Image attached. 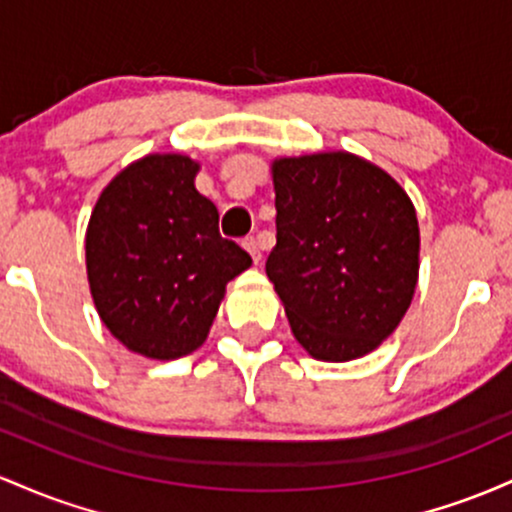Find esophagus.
<instances>
[{"label": "esophagus", "mask_w": 512, "mask_h": 512, "mask_svg": "<svg viewBox=\"0 0 512 512\" xmlns=\"http://www.w3.org/2000/svg\"><path fill=\"white\" fill-rule=\"evenodd\" d=\"M244 249H246V251H249V254H251V258H254V263H258V261H261V246H258V241H256L254 237L244 239Z\"/></svg>", "instance_id": "obj_1"}]
</instances>
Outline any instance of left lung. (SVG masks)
<instances>
[{"label":"left lung","mask_w":512,"mask_h":512,"mask_svg":"<svg viewBox=\"0 0 512 512\" xmlns=\"http://www.w3.org/2000/svg\"><path fill=\"white\" fill-rule=\"evenodd\" d=\"M275 249L266 273L312 358L372 353L418 283L416 208L380 166L348 152L275 159Z\"/></svg>","instance_id":"left-lung-1"}]
</instances>
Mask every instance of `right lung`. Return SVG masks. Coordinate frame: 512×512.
I'll list each match as a JSON object with an SVG mask.
<instances>
[{"label":"right lung","instance_id":"obj_1","mask_svg":"<svg viewBox=\"0 0 512 512\" xmlns=\"http://www.w3.org/2000/svg\"><path fill=\"white\" fill-rule=\"evenodd\" d=\"M200 166L147 154L103 188L86 227V275L106 329L132 353L176 360L203 346L225 287L251 256L222 239L195 191Z\"/></svg>","mask_w":512,"mask_h":512}]
</instances>
